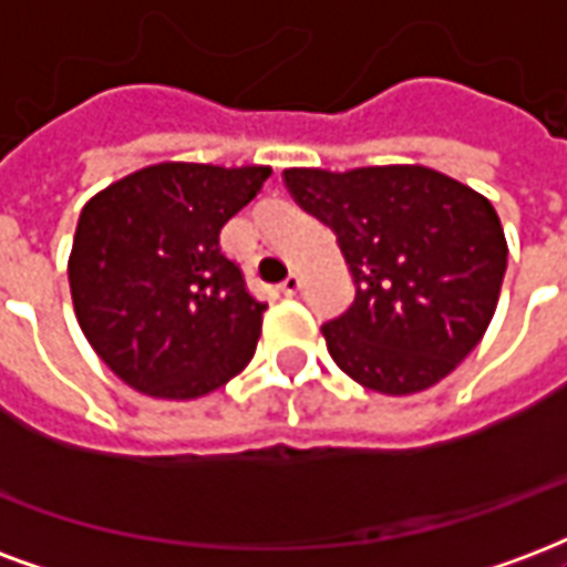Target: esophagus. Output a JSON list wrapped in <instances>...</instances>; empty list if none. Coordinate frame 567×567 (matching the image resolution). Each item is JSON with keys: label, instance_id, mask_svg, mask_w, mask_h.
<instances>
[{"label": "esophagus", "instance_id": "obj_1", "mask_svg": "<svg viewBox=\"0 0 567 567\" xmlns=\"http://www.w3.org/2000/svg\"><path fill=\"white\" fill-rule=\"evenodd\" d=\"M300 276H297V272H291V276H288V279H285L282 285H279V291H282L285 297H295L297 291H300Z\"/></svg>", "mask_w": 567, "mask_h": 567}]
</instances>
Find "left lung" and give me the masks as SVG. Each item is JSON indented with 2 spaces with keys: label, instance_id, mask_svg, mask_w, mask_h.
<instances>
[{
  "label": "left lung",
  "instance_id": "left-lung-1",
  "mask_svg": "<svg viewBox=\"0 0 567 567\" xmlns=\"http://www.w3.org/2000/svg\"><path fill=\"white\" fill-rule=\"evenodd\" d=\"M291 198L337 234L354 303L321 327L337 367L369 390L433 388L496 312L507 243L493 204L423 165L288 167Z\"/></svg>",
  "mask_w": 567,
  "mask_h": 567
}]
</instances>
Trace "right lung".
I'll return each mask as SVG.
<instances>
[{
	"instance_id": "obj_1",
	"label": "right lung",
	"mask_w": 567,
	"mask_h": 567,
	"mask_svg": "<svg viewBox=\"0 0 567 567\" xmlns=\"http://www.w3.org/2000/svg\"><path fill=\"white\" fill-rule=\"evenodd\" d=\"M270 167L162 162L83 207L69 258L74 316L95 354L158 400H198L255 354L267 303L255 300L219 230Z\"/></svg>"
}]
</instances>
